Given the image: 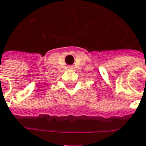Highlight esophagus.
Instances as JSON below:
<instances>
[{
  "label": "esophagus",
  "mask_w": 146,
  "mask_h": 146,
  "mask_svg": "<svg viewBox=\"0 0 146 146\" xmlns=\"http://www.w3.org/2000/svg\"><path fill=\"white\" fill-rule=\"evenodd\" d=\"M73 67L72 66H69V69H73Z\"/></svg>",
  "instance_id": "esophagus-1"
}]
</instances>
